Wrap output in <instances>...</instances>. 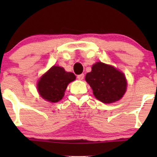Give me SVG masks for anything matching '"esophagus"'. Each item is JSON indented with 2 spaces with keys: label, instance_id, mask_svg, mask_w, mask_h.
Wrapping results in <instances>:
<instances>
[{
  "label": "esophagus",
  "instance_id": "esophagus-1",
  "mask_svg": "<svg viewBox=\"0 0 157 157\" xmlns=\"http://www.w3.org/2000/svg\"><path fill=\"white\" fill-rule=\"evenodd\" d=\"M77 78H78L79 80H83V78H84V74H81L80 75H78V76H77Z\"/></svg>",
  "mask_w": 157,
  "mask_h": 157
}]
</instances>
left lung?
Masks as SVG:
<instances>
[{"label": "left lung", "instance_id": "1", "mask_svg": "<svg viewBox=\"0 0 157 157\" xmlns=\"http://www.w3.org/2000/svg\"><path fill=\"white\" fill-rule=\"evenodd\" d=\"M85 78L95 97L105 104L119 100L126 92L127 83L123 73L101 62L93 65Z\"/></svg>", "mask_w": 157, "mask_h": 157}]
</instances>
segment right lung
<instances>
[{"mask_svg": "<svg viewBox=\"0 0 157 157\" xmlns=\"http://www.w3.org/2000/svg\"><path fill=\"white\" fill-rule=\"evenodd\" d=\"M76 79L71 72L63 68L53 66L43 76L38 83V91L44 99L58 102L63 98L68 83Z\"/></svg>", "mask_w": 157, "mask_h": 157, "instance_id": "add662e5", "label": "right lung"}]
</instances>
